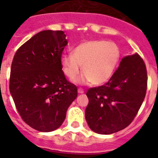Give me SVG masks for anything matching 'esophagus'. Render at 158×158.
Returning a JSON list of instances; mask_svg holds the SVG:
<instances>
[{"mask_svg":"<svg viewBox=\"0 0 158 158\" xmlns=\"http://www.w3.org/2000/svg\"><path fill=\"white\" fill-rule=\"evenodd\" d=\"M78 93H79V94H84V89H82V88H79V89H78Z\"/></svg>","mask_w":158,"mask_h":158,"instance_id":"obj_1","label":"esophagus"}]
</instances>
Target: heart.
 <instances>
[{
	"mask_svg": "<svg viewBox=\"0 0 158 158\" xmlns=\"http://www.w3.org/2000/svg\"><path fill=\"white\" fill-rule=\"evenodd\" d=\"M120 57V48L114 42L91 40L80 43L72 54L62 55L60 64L65 76L70 80L76 79L81 72L85 74L77 82L102 84L111 78Z\"/></svg>",
	"mask_w": 158,
	"mask_h": 158,
	"instance_id": "1",
	"label": "heart"
}]
</instances>
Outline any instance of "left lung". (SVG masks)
Segmentation results:
<instances>
[{"mask_svg": "<svg viewBox=\"0 0 158 158\" xmlns=\"http://www.w3.org/2000/svg\"><path fill=\"white\" fill-rule=\"evenodd\" d=\"M147 86L143 60L139 54L124 57L107 83L87 92L85 118L89 128L110 135L127 127L144 100Z\"/></svg>", "mask_w": 158, "mask_h": 158, "instance_id": "1", "label": "left lung"}]
</instances>
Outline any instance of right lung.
I'll use <instances>...</instances> for the list:
<instances>
[{
	"label": "right lung",
	"mask_w": 158,
	"mask_h": 158,
	"mask_svg": "<svg viewBox=\"0 0 158 158\" xmlns=\"http://www.w3.org/2000/svg\"><path fill=\"white\" fill-rule=\"evenodd\" d=\"M65 37L63 31L39 32L19 48L11 64L10 92L16 109L27 125L41 132L58 129L78 95L60 64Z\"/></svg>",
	"instance_id": "right-lung-1"
}]
</instances>
